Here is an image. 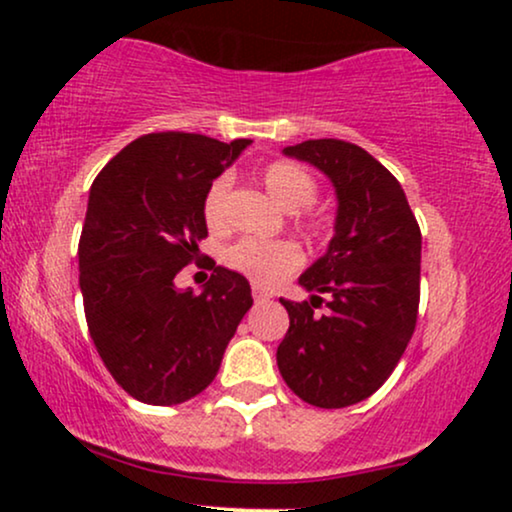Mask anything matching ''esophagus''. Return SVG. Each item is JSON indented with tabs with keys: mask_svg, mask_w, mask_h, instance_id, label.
<instances>
[{
	"mask_svg": "<svg viewBox=\"0 0 512 512\" xmlns=\"http://www.w3.org/2000/svg\"><path fill=\"white\" fill-rule=\"evenodd\" d=\"M252 298H255V303H264V301H269V293L264 291V289H260V286H252Z\"/></svg>",
	"mask_w": 512,
	"mask_h": 512,
	"instance_id": "34e87169",
	"label": "esophagus"
}]
</instances>
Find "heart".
I'll return each mask as SVG.
<instances>
[{
    "instance_id": "1",
    "label": "heart",
    "mask_w": 512,
    "mask_h": 512,
    "mask_svg": "<svg viewBox=\"0 0 512 512\" xmlns=\"http://www.w3.org/2000/svg\"><path fill=\"white\" fill-rule=\"evenodd\" d=\"M260 180L264 190L281 209L291 211L293 226L303 231L308 238L322 240L332 233V223L322 211H315L310 204L317 197V182L308 170L298 163L276 161L262 168ZM228 192H231V178L219 175L211 180L202 199V216L211 231H223L228 221ZM223 262L233 272L248 276L257 286H274L281 279L301 267L303 255L293 240H257L243 238L228 245L223 252Z\"/></svg>"
}]
</instances>
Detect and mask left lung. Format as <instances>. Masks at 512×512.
<instances>
[{"mask_svg":"<svg viewBox=\"0 0 512 512\" xmlns=\"http://www.w3.org/2000/svg\"><path fill=\"white\" fill-rule=\"evenodd\" d=\"M284 154L320 168L334 182L339 209L327 255L298 279L313 291L310 301L281 298L291 322L276 363L303 402L342 409L390 378L414 334L421 228L395 175L361 146L310 139ZM322 302L331 310L317 316Z\"/></svg>","mask_w":512,"mask_h":512,"instance_id":"left-lung-1","label":"left lung"}]
</instances>
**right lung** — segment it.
I'll return each mask as SVG.
<instances>
[{
  "label": "right lung",
  "mask_w": 512,
  "mask_h": 512,
  "mask_svg": "<svg viewBox=\"0 0 512 512\" xmlns=\"http://www.w3.org/2000/svg\"><path fill=\"white\" fill-rule=\"evenodd\" d=\"M250 139L151 132L93 180L79 238L86 325L115 383L170 407L207 390L252 305L243 274L207 260L204 291L175 289L207 238L202 199Z\"/></svg>",
  "instance_id": "add662e5"
}]
</instances>
